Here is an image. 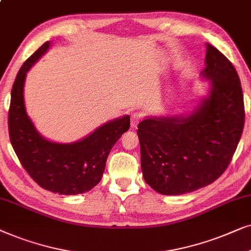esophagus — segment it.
Listing matches in <instances>:
<instances>
[{
    "label": "esophagus",
    "mask_w": 251,
    "mask_h": 251,
    "mask_svg": "<svg viewBox=\"0 0 251 251\" xmlns=\"http://www.w3.org/2000/svg\"><path fill=\"white\" fill-rule=\"evenodd\" d=\"M140 122H141V115H139V113H134V115L131 117V127L136 128V126L139 125Z\"/></svg>",
    "instance_id": "esophagus-1"
}]
</instances>
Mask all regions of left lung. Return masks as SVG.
Segmentation results:
<instances>
[{"label":"left lung","instance_id":"8db88e82","mask_svg":"<svg viewBox=\"0 0 251 251\" xmlns=\"http://www.w3.org/2000/svg\"><path fill=\"white\" fill-rule=\"evenodd\" d=\"M208 94L192 111L147 116L138 126L145 181L162 195H182L210 185L225 171L245 125L243 93L228 59L205 43Z\"/></svg>","mask_w":251,"mask_h":251}]
</instances>
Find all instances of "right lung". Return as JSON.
<instances>
[{
    "mask_svg": "<svg viewBox=\"0 0 251 251\" xmlns=\"http://www.w3.org/2000/svg\"><path fill=\"white\" fill-rule=\"evenodd\" d=\"M50 47V41L43 43L16 76L8 119L10 141L23 168L40 187L61 195H76L101 181L110 150L128 131L129 116L106 122L75 142L50 141L40 134L26 111L24 86L29 69Z\"/></svg>",
    "mask_w": 251,
    "mask_h": 251,
    "instance_id": "right-lung-1",
    "label": "right lung"
}]
</instances>
